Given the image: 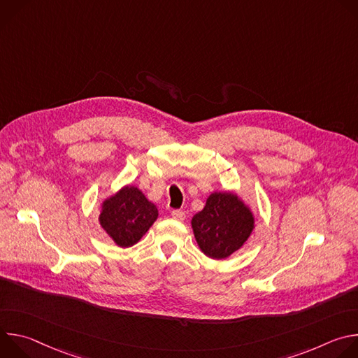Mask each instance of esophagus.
I'll list each match as a JSON object with an SVG mask.
<instances>
[{"instance_id": "34e87169", "label": "esophagus", "mask_w": 358, "mask_h": 358, "mask_svg": "<svg viewBox=\"0 0 358 358\" xmlns=\"http://www.w3.org/2000/svg\"><path fill=\"white\" fill-rule=\"evenodd\" d=\"M171 217H173L174 220L184 221V220H185V213L181 211V210H173V211H171Z\"/></svg>"}]
</instances>
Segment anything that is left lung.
I'll use <instances>...</instances> for the list:
<instances>
[{"label":"left lung","mask_w":358,"mask_h":358,"mask_svg":"<svg viewBox=\"0 0 358 358\" xmlns=\"http://www.w3.org/2000/svg\"><path fill=\"white\" fill-rule=\"evenodd\" d=\"M199 249L213 259L228 258L249 238L253 217L243 202L229 192H214L191 221Z\"/></svg>","instance_id":"obj_1"}]
</instances>
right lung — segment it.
I'll return each mask as SVG.
<instances>
[{
  "label": "right lung",
  "mask_w": 358,
  "mask_h": 358,
  "mask_svg": "<svg viewBox=\"0 0 358 358\" xmlns=\"http://www.w3.org/2000/svg\"><path fill=\"white\" fill-rule=\"evenodd\" d=\"M157 208L136 187H124L103 202L99 221L112 239L122 248L140 241L157 220Z\"/></svg>",
  "instance_id": "add662e5"
}]
</instances>
